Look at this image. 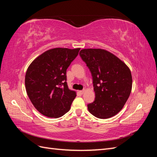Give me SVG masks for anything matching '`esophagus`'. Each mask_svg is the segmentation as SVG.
I'll return each mask as SVG.
<instances>
[{
	"label": "esophagus",
	"mask_w": 157,
	"mask_h": 157,
	"mask_svg": "<svg viewBox=\"0 0 157 157\" xmlns=\"http://www.w3.org/2000/svg\"><path fill=\"white\" fill-rule=\"evenodd\" d=\"M79 92L80 93V94H84V92H85V90H80V91H79Z\"/></svg>",
	"instance_id": "esophagus-1"
}]
</instances>
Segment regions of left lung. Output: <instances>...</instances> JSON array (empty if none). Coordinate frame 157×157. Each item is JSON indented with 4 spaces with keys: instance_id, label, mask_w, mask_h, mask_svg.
I'll return each instance as SVG.
<instances>
[{
    "instance_id": "1",
    "label": "left lung",
    "mask_w": 157,
    "mask_h": 157,
    "mask_svg": "<svg viewBox=\"0 0 157 157\" xmlns=\"http://www.w3.org/2000/svg\"><path fill=\"white\" fill-rule=\"evenodd\" d=\"M79 54L92 73L96 95L94 101L88 105L89 112L103 119L116 115L132 91L129 67L115 55L103 49H82Z\"/></svg>"
}]
</instances>
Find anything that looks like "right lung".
Returning a JSON list of instances; mask_svg holds the SVG:
<instances>
[{
	"instance_id": "1",
	"label": "right lung",
	"mask_w": 157,
	"mask_h": 157,
	"mask_svg": "<svg viewBox=\"0 0 157 157\" xmlns=\"http://www.w3.org/2000/svg\"><path fill=\"white\" fill-rule=\"evenodd\" d=\"M80 48H56L44 52L29 65L25 74L27 96L36 110L50 118L67 113L77 96L69 89L66 71Z\"/></svg>"
}]
</instances>
